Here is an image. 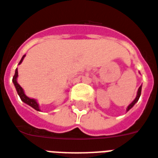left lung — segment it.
I'll list each match as a JSON object with an SVG mask.
<instances>
[{"label": "left lung", "instance_id": "left-lung-1", "mask_svg": "<svg viewBox=\"0 0 158 158\" xmlns=\"http://www.w3.org/2000/svg\"><path fill=\"white\" fill-rule=\"evenodd\" d=\"M140 93H141V86H140V87H139V89H138V92H137V96H136V98H135V100L132 102V103L130 104V105L128 106V108H127V111H129L130 109L133 107V106L135 105V103H136L137 102L138 100H139V98H140Z\"/></svg>", "mask_w": 158, "mask_h": 158}]
</instances>
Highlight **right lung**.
Here are the masks:
<instances>
[{
  "label": "right lung",
  "instance_id": "add662e5",
  "mask_svg": "<svg viewBox=\"0 0 158 158\" xmlns=\"http://www.w3.org/2000/svg\"><path fill=\"white\" fill-rule=\"evenodd\" d=\"M25 57V55L23 56V58L21 59L20 62H19V65H20L22 61L23 60V58ZM18 68L16 69V71H15V75L13 78H12V81H13V83L15 85V87H16V89H17V92H18V94L20 97L21 100L24 102L25 103H27L29 106H31L32 108H33L34 109H36L37 111H40V108H39V104L37 103V102L33 98H28L25 95V93L23 92V89L20 87V85L18 83V81H17V77H18Z\"/></svg>",
  "mask_w": 158,
  "mask_h": 158
}]
</instances>
